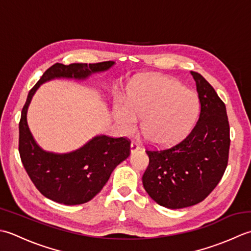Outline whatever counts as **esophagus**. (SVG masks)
I'll return each instance as SVG.
<instances>
[{
	"label": "esophagus",
	"instance_id": "34e87169",
	"mask_svg": "<svg viewBox=\"0 0 251 251\" xmlns=\"http://www.w3.org/2000/svg\"><path fill=\"white\" fill-rule=\"evenodd\" d=\"M140 145L137 144L136 142H132L131 143V146H130V151H131V154H134V152H136L137 151L140 150Z\"/></svg>",
	"mask_w": 251,
	"mask_h": 251
}]
</instances>
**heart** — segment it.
Instances as JSON below:
<instances>
[{
  "label": "heart",
  "mask_w": 251,
  "mask_h": 251,
  "mask_svg": "<svg viewBox=\"0 0 251 251\" xmlns=\"http://www.w3.org/2000/svg\"><path fill=\"white\" fill-rule=\"evenodd\" d=\"M126 103L114 106V119L119 129L130 134L135 131L139 118H143V134L148 141L160 144L176 141L185 134L199 110L195 92L175 79L160 75L133 84Z\"/></svg>",
  "instance_id": "heart-1"
}]
</instances>
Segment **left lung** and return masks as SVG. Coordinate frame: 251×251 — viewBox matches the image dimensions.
<instances>
[{
	"instance_id": "obj_1",
	"label": "left lung",
	"mask_w": 251,
	"mask_h": 251,
	"mask_svg": "<svg viewBox=\"0 0 251 251\" xmlns=\"http://www.w3.org/2000/svg\"><path fill=\"white\" fill-rule=\"evenodd\" d=\"M191 74L201 103L197 124L177 145L147 151L150 165L142 178L148 195L169 209L202 201L222 178L228 160L231 141L226 105L201 74Z\"/></svg>"
}]
</instances>
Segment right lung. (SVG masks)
<instances>
[{"mask_svg": "<svg viewBox=\"0 0 251 251\" xmlns=\"http://www.w3.org/2000/svg\"><path fill=\"white\" fill-rule=\"evenodd\" d=\"M115 61L99 64H55L30 90L19 122V154L29 177L43 196L64 204H80L100 192L114 169L130 156V142L125 137L96 135L70 152L44 151L30 132L27 122L29 105L35 92L54 79L86 80L109 70Z\"/></svg>", "mask_w": 251, "mask_h": 251, "instance_id": "1", "label": "right lung"}]
</instances>
